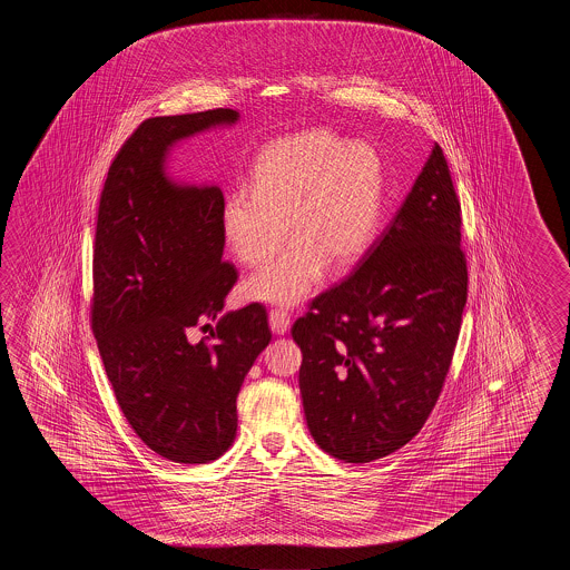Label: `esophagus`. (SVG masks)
Segmentation results:
<instances>
[{"instance_id":"1","label":"esophagus","mask_w":570,"mask_h":570,"mask_svg":"<svg viewBox=\"0 0 570 570\" xmlns=\"http://www.w3.org/2000/svg\"><path fill=\"white\" fill-rule=\"evenodd\" d=\"M268 326H271V332L277 334V336L287 334L291 327L289 314L283 312V309H273V312L268 314Z\"/></svg>"}]
</instances>
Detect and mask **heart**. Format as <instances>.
<instances>
[{"label": "heart", "instance_id": "1", "mask_svg": "<svg viewBox=\"0 0 570 570\" xmlns=\"http://www.w3.org/2000/svg\"><path fill=\"white\" fill-rule=\"evenodd\" d=\"M383 206V163L373 146L307 130L267 146L256 160L250 191L226 197L219 222L234 256L256 267L295 238L277 261L244 283L255 302L291 307L326 273L352 267L375 238ZM291 222L287 223L286 219Z\"/></svg>", "mask_w": 570, "mask_h": 570}]
</instances>
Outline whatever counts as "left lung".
Here are the masks:
<instances>
[{
  "label": "left lung",
  "instance_id": "obj_1",
  "mask_svg": "<svg viewBox=\"0 0 570 570\" xmlns=\"http://www.w3.org/2000/svg\"><path fill=\"white\" fill-rule=\"evenodd\" d=\"M466 283L461 204L434 145L354 273L291 327L303 352L305 422L320 449L364 464L422 430L449 373Z\"/></svg>",
  "mask_w": 570,
  "mask_h": 570
}]
</instances>
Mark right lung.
<instances>
[{
  "label": "right lung",
  "mask_w": 570,
  "mask_h": 570,
  "mask_svg": "<svg viewBox=\"0 0 570 570\" xmlns=\"http://www.w3.org/2000/svg\"><path fill=\"white\" fill-rule=\"evenodd\" d=\"M238 120L236 109L218 108L142 121L114 158L99 199L97 348L134 432L181 464H206L230 449L244 376L271 342L263 305L219 314L238 279L222 263V189L169 175L175 146ZM199 323L210 336L191 343Z\"/></svg>",
  "instance_id": "right-lung-1"
}]
</instances>
